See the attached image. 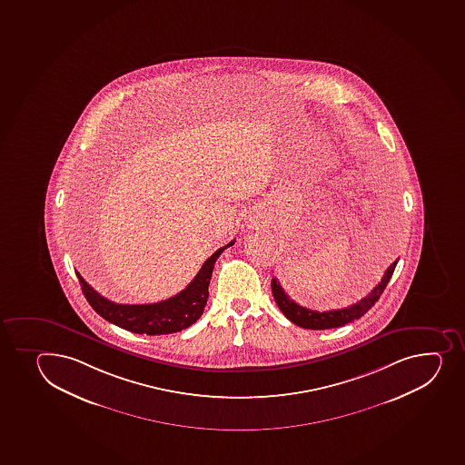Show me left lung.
Returning a JSON list of instances; mask_svg holds the SVG:
<instances>
[{
	"instance_id": "left-lung-1",
	"label": "left lung",
	"mask_w": 465,
	"mask_h": 465,
	"mask_svg": "<svg viewBox=\"0 0 465 465\" xmlns=\"http://www.w3.org/2000/svg\"><path fill=\"white\" fill-rule=\"evenodd\" d=\"M398 261L391 263L389 269L384 272L381 282L369 292L368 296L363 297L357 303H352L350 307L341 308V310H331V312H316L310 308L302 307L299 303L290 299L287 292H283L278 279H272V292H273L274 301L278 303L279 310L283 312V316L288 321L292 322L294 325L307 328V330H330V328H339L351 322L357 321L368 312L379 301L380 296L383 294L384 288L392 278L393 270L397 267Z\"/></svg>"
}]
</instances>
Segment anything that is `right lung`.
Returning a JSON list of instances; mask_svg holds the SVG:
<instances>
[{"label": "right lung", "instance_id": "1", "mask_svg": "<svg viewBox=\"0 0 465 465\" xmlns=\"http://www.w3.org/2000/svg\"><path fill=\"white\" fill-rule=\"evenodd\" d=\"M233 244L235 240L230 241L229 244L216 250L215 253L203 263L200 272L184 290L157 303H144V305L115 303L101 296L96 290H93L76 272L77 279L88 303L105 321L135 334H173V332L186 330L202 317L206 307L207 297H209V283H211L216 259L220 258V254L227 247Z\"/></svg>", "mask_w": 465, "mask_h": 465}]
</instances>
